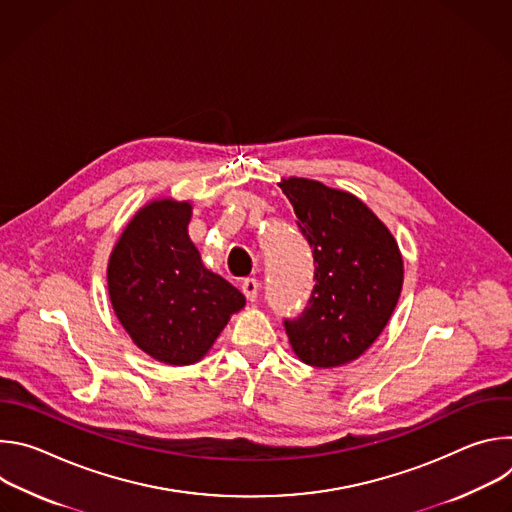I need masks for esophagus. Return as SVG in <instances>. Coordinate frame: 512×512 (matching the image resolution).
<instances>
[{
	"label": "esophagus",
	"instance_id": "1",
	"mask_svg": "<svg viewBox=\"0 0 512 512\" xmlns=\"http://www.w3.org/2000/svg\"><path fill=\"white\" fill-rule=\"evenodd\" d=\"M241 289H243V294H245V298L249 300V302H255L257 300V296H259V289H261V283L257 281V279H245L243 281V285H241Z\"/></svg>",
	"mask_w": 512,
	"mask_h": 512
}]
</instances>
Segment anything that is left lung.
<instances>
[{"instance_id": "8db88e82", "label": "left lung", "mask_w": 512, "mask_h": 512, "mask_svg": "<svg viewBox=\"0 0 512 512\" xmlns=\"http://www.w3.org/2000/svg\"><path fill=\"white\" fill-rule=\"evenodd\" d=\"M279 188L294 204L314 253V289L306 310L285 320L289 344L312 367L356 360L385 330L403 287V257L391 231L354 194L308 178Z\"/></svg>"}]
</instances>
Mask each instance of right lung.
Returning <instances> with one entry per match:
<instances>
[{
	"label": "right lung",
	"mask_w": 512,
	"mask_h": 512,
	"mask_svg": "<svg viewBox=\"0 0 512 512\" xmlns=\"http://www.w3.org/2000/svg\"><path fill=\"white\" fill-rule=\"evenodd\" d=\"M190 202L154 200L135 212L111 251L109 298L131 340L152 358L186 367L223 332L245 296L202 265L188 237Z\"/></svg>",
	"instance_id": "obj_1"
}]
</instances>
